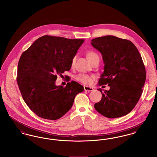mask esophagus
Masks as SVG:
<instances>
[{"mask_svg": "<svg viewBox=\"0 0 157 157\" xmlns=\"http://www.w3.org/2000/svg\"><path fill=\"white\" fill-rule=\"evenodd\" d=\"M84 89L85 91H92L94 90L93 87H89V86H84Z\"/></svg>", "mask_w": 157, "mask_h": 157, "instance_id": "esophagus-1", "label": "esophagus"}]
</instances>
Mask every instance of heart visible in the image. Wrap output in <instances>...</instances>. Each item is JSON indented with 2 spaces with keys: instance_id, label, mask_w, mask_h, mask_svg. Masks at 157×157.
<instances>
[{
  "instance_id": "1",
  "label": "heart",
  "mask_w": 157,
  "mask_h": 157,
  "mask_svg": "<svg viewBox=\"0 0 157 157\" xmlns=\"http://www.w3.org/2000/svg\"><path fill=\"white\" fill-rule=\"evenodd\" d=\"M86 56L89 61H91L96 56H98V55H97V53H96L94 52L91 51V50H89L86 52ZM75 60H76V56H75L71 59V66H73L75 64ZM75 78L77 81L82 82L83 84H90L93 80L92 77L85 74H79L75 76Z\"/></svg>"
}]
</instances>
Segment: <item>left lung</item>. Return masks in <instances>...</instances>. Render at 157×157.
Segmentation results:
<instances>
[{
	"instance_id": "left-lung-1",
	"label": "left lung",
	"mask_w": 157,
	"mask_h": 157,
	"mask_svg": "<svg viewBox=\"0 0 157 157\" xmlns=\"http://www.w3.org/2000/svg\"><path fill=\"white\" fill-rule=\"evenodd\" d=\"M91 45L102 55L104 72L99 86L108 84L95 109L102 116L114 118L128 114L138 101L146 79L145 68L137 48L131 41L114 36L93 39Z\"/></svg>"
}]
</instances>
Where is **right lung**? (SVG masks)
Masks as SVG:
<instances>
[{
	"mask_svg": "<svg viewBox=\"0 0 157 157\" xmlns=\"http://www.w3.org/2000/svg\"><path fill=\"white\" fill-rule=\"evenodd\" d=\"M84 39H68L46 35L37 39L21 56L17 82L29 109L41 118L56 120L71 108L75 96L84 90L69 82L65 87L55 84L57 75L70 70Z\"/></svg>",
	"mask_w": 157,
	"mask_h": 157,
	"instance_id": "obj_1",
	"label": "right lung"
}]
</instances>
